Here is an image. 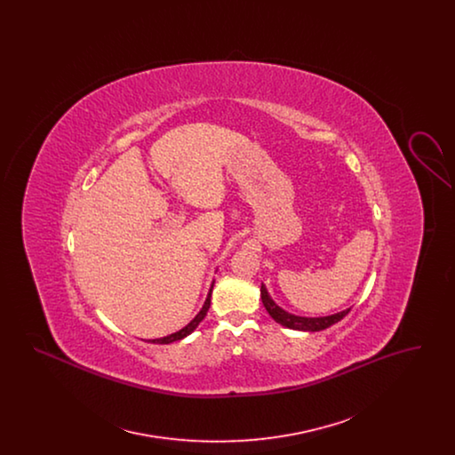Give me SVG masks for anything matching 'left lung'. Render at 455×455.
Listing matches in <instances>:
<instances>
[{
  "instance_id": "left-lung-1",
  "label": "left lung",
  "mask_w": 455,
  "mask_h": 455,
  "mask_svg": "<svg viewBox=\"0 0 455 455\" xmlns=\"http://www.w3.org/2000/svg\"><path fill=\"white\" fill-rule=\"evenodd\" d=\"M260 300H262V305L266 307L267 314L278 324L284 325L288 329H295V331H310V332L323 331V329H327L329 325L339 323L349 312V308H347L343 312H338V314H332V315H327V317H300V315H293V314L283 310L282 307H278L275 303V300L269 297V293H267L264 284H260Z\"/></svg>"
}]
</instances>
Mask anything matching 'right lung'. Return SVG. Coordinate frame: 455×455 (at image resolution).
I'll list each match as a JSON object with an SVG mask.
<instances>
[{
	"label": "right lung",
	"instance_id": "obj_1",
	"mask_svg": "<svg viewBox=\"0 0 455 455\" xmlns=\"http://www.w3.org/2000/svg\"><path fill=\"white\" fill-rule=\"evenodd\" d=\"M212 291H213V284H212V288H210V293H208V297H206V300H204L203 308L197 312V315H196L195 319H193L189 324L186 325V327H182L180 331L173 332L171 336H165V338H160V339H152V343H156V345H169V343L179 341V339H182V338L189 336V334L195 331L196 327L199 325V323L206 317L208 308H210V303H212Z\"/></svg>",
	"mask_w": 455,
	"mask_h": 455
}]
</instances>
